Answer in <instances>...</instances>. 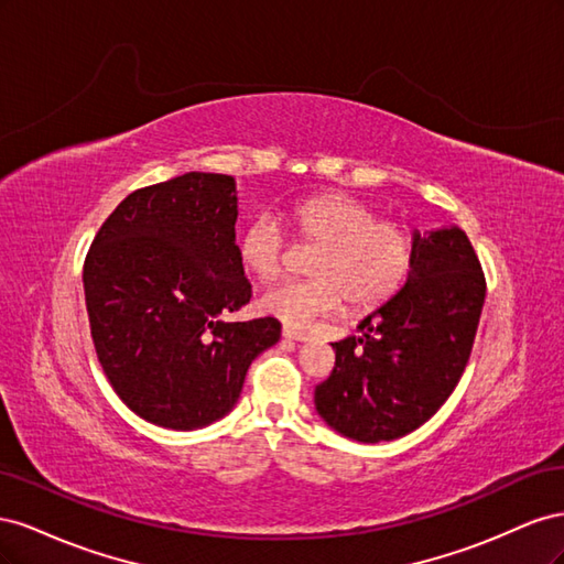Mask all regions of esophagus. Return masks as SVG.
Returning <instances> with one entry per match:
<instances>
[{
    "label": "esophagus",
    "instance_id": "34e87169",
    "mask_svg": "<svg viewBox=\"0 0 564 564\" xmlns=\"http://www.w3.org/2000/svg\"><path fill=\"white\" fill-rule=\"evenodd\" d=\"M282 336L289 338V340H301V344H303V340H311V334L292 329V327H284V329H282Z\"/></svg>",
    "mask_w": 564,
    "mask_h": 564
}]
</instances>
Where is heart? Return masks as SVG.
<instances>
[{"label": "heart", "instance_id": "b5f03b06", "mask_svg": "<svg viewBox=\"0 0 564 564\" xmlns=\"http://www.w3.org/2000/svg\"><path fill=\"white\" fill-rule=\"evenodd\" d=\"M286 224L299 242L315 247L308 259V280H286L259 299V311L286 327L305 329L334 313L340 301L355 311L386 303L404 284L414 263V240L395 220L377 218L369 204L322 193L294 202ZM286 237L275 218L249 220L237 237V259L249 275L268 280L286 259Z\"/></svg>", "mask_w": 564, "mask_h": 564}]
</instances>
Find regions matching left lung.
<instances>
[{
    "mask_svg": "<svg viewBox=\"0 0 564 564\" xmlns=\"http://www.w3.org/2000/svg\"><path fill=\"white\" fill-rule=\"evenodd\" d=\"M404 284L332 344L336 365L315 388L322 421L355 442L416 431L447 402L466 369L485 305V275L458 226L412 232Z\"/></svg>",
    "mask_w": 564,
    "mask_h": 564,
    "instance_id": "8db88e82",
    "label": "left lung"
}]
</instances>
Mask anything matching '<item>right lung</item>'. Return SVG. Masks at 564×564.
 <instances>
[{
    "mask_svg": "<svg viewBox=\"0 0 564 564\" xmlns=\"http://www.w3.org/2000/svg\"><path fill=\"white\" fill-rule=\"evenodd\" d=\"M237 185L187 172L117 204L84 261L98 362L133 414L172 431L228 416L275 317L228 322L251 299L237 259Z\"/></svg>",
    "mask_w": 564,
    "mask_h": 564,
    "instance_id": "1",
    "label": "right lung"
}]
</instances>
